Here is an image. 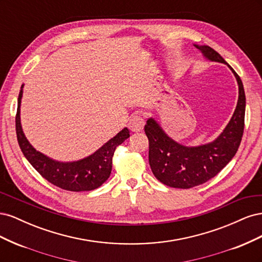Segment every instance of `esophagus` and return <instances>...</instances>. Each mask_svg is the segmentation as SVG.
<instances>
[{
  "label": "esophagus",
  "mask_w": 262,
  "mask_h": 262,
  "mask_svg": "<svg viewBox=\"0 0 262 262\" xmlns=\"http://www.w3.org/2000/svg\"><path fill=\"white\" fill-rule=\"evenodd\" d=\"M144 124H145V121L143 118L140 116H133L130 119L128 125H129V129L132 132H140L144 129Z\"/></svg>",
  "instance_id": "34e87169"
}]
</instances>
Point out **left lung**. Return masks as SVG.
I'll use <instances>...</instances> for the list:
<instances>
[{
	"label": "left lung",
	"mask_w": 262,
	"mask_h": 262,
	"mask_svg": "<svg viewBox=\"0 0 262 262\" xmlns=\"http://www.w3.org/2000/svg\"><path fill=\"white\" fill-rule=\"evenodd\" d=\"M211 62L224 63L238 84V100L235 112L220 136L209 143L187 146L171 139L155 118L147 119L145 134L148 138V162L154 176L164 185L189 189L207 182L232 161L239 147L245 121L246 96L244 85L234 69L209 46L193 45Z\"/></svg>",
	"instance_id": "8db88e82"
}]
</instances>
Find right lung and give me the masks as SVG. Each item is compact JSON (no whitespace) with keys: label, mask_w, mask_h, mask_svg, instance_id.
Instances as JSON below:
<instances>
[{"label":"right lung","mask_w":262,"mask_h":262,"mask_svg":"<svg viewBox=\"0 0 262 262\" xmlns=\"http://www.w3.org/2000/svg\"><path fill=\"white\" fill-rule=\"evenodd\" d=\"M24 84L17 100L16 134L19 147L26 160L40 175L52 185L69 191H91L100 187L109 178L113 167V156L116 147L130 137L128 128L122 129L107 141L96 152L82 160L60 162L39 152L29 143L20 123V104Z\"/></svg>","instance_id":"obj_1"}]
</instances>
